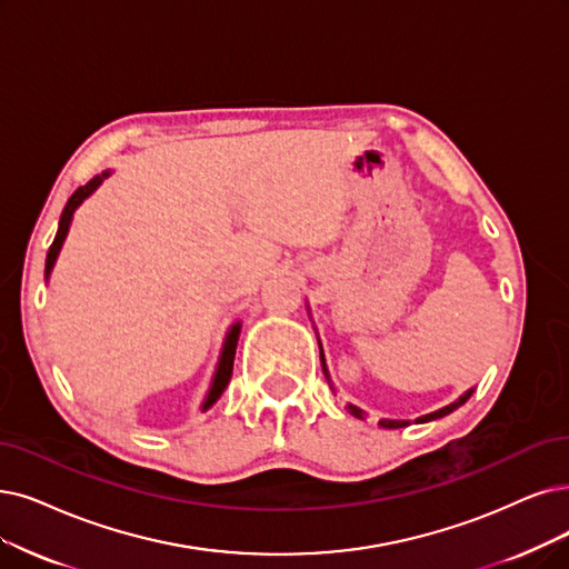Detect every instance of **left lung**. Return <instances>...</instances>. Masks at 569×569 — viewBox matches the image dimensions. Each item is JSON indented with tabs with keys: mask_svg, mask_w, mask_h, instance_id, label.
Masks as SVG:
<instances>
[{
	"mask_svg": "<svg viewBox=\"0 0 569 569\" xmlns=\"http://www.w3.org/2000/svg\"><path fill=\"white\" fill-rule=\"evenodd\" d=\"M308 312H310V306H308ZM317 346H320V361H322V371H325V378H327V382L331 385V390H333V380H331V373H329V369H327V359H325V350H322V340L317 338ZM473 395V388H469L465 395H460L456 401L452 403H448V406H443V408H439V411H431V413H427V416H420V418H416V420H390V418H382L378 425L380 427H388V429H397V427H408L411 422H416V425H422V422H431V420H439V418H446V416H450L452 411H458V408L469 399ZM348 411H350V416H355V418H359V420H363L367 418V411H361L359 406H355V403H348L346 406Z\"/></svg>",
	"mask_w": 569,
	"mask_h": 569,
	"instance_id": "1",
	"label": "left lung"
}]
</instances>
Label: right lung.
Instances as JSON below:
<instances>
[{
	"instance_id": "right-lung-1",
	"label": "right lung",
	"mask_w": 569,
	"mask_h": 569,
	"mask_svg": "<svg viewBox=\"0 0 569 569\" xmlns=\"http://www.w3.org/2000/svg\"><path fill=\"white\" fill-rule=\"evenodd\" d=\"M109 174H111L109 170H104L102 174H96L93 179L88 181L86 187H79V189L72 193V198L67 200V206H64V210H62V214H60L56 240H53V244H51V249H49V254H47V282L51 280V272H53V266H56V261H58V257H60V249H62V244H64V238H67V233H70V226H72L74 212L79 210V206H81V202H83L86 198H90V196H93V193L102 187V181H104ZM240 329H242V322H236V325L229 327V331H226L223 346H221V352H219V359H217V367H214V376H212V380H210V388H208L206 399H202V403H200V411H208L210 406H214L217 399L223 395L226 385H229V380H231Z\"/></svg>"
}]
</instances>
